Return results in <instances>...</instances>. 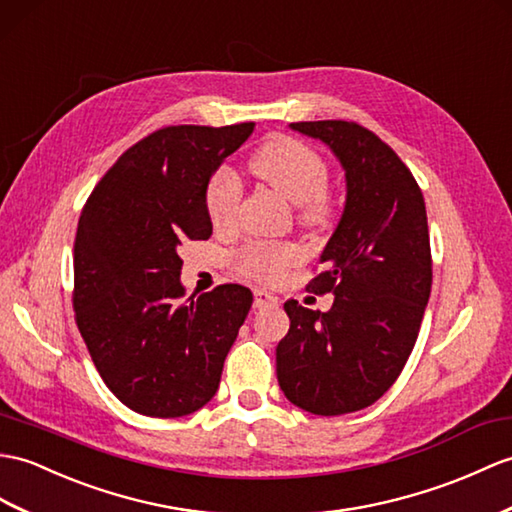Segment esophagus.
<instances>
[{"label":"esophagus","mask_w":512,"mask_h":512,"mask_svg":"<svg viewBox=\"0 0 512 512\" xmlns=\"http://www.w3.org/2000/svg\"><path fill=\"white\" fill-rule=\"evenodd\" d=\"M277 296L275 294H270V292H266V290H255V307H272V305H277Z\"/></svg>","instance_id":"esophagus-1"}]
</instances>
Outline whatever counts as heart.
I'll return each instance as SVG.
<instances>
[{
  "label": "heart",
  "instance_id": "1",
  "mask_svg": "<svg viewBox=\"0 0 512 512\" xmlns=\"http://www.w3.org/2000/svg\"><path fill=\"white\" fill-rule=\"evenodd\" d=\"M251 170L272 192L290 200L299 211L303 227H325L331 218V202L325 192L329 172L320 154L294 137H275L266 141L251 159ZM240 183L229 170L211 176L205 194V207L216 229H227L235 222L240 205ZM299 259L294 246L279 244L248 246L240 255V270L259 281H277L285 268Z\"/></svg>",
  "mask_w": 512,
  "mask_h": 512
}]
</instances>
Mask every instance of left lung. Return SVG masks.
I'll return each mask as SVG.
<instances>
[{
  "instance_id": "left-lung-1",
  "label": "left lung",
  "mask_w": 512,
  "mask_h": 512,
  "mask_svg": "<svg viewBox=\"0 0 512 512\" xmlns=\"http://www.w3.org/2000/svg\"><path fill=\"white\" fill-rule=\"evenodd\" d=\"M320 139L347 178V202L307 283L334 294L329 312L288 301L290 331L277 347V379L294 406L320 417L368 408L397 382L417 342L432 290L421 189L397 152L342 120L296 122Z\"/></svg>"
}]
</instances>
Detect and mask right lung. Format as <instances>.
Listing matches in <instances>:
<instances>
[{
	"instance_id": "add662e5",
	"label": "right lung",
	"mask_w": 512,
	"mask_h": 512,
	"mask_svg": "<svg viewBox=\"0 0 512 512\" xmlns=\"http://www.w3.org/2000/svg\"><path fill=\"white\" fill-rule=\"evenodd\" d=\"M253 128L154 130L115 161L82 207L76 323L104 384L146 417H185L211 401L253 305L237 283L185 299L178 255L187 240L211 235L209 178Z\"/></svg>"
}]
</instances>
